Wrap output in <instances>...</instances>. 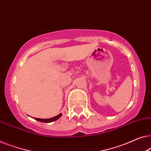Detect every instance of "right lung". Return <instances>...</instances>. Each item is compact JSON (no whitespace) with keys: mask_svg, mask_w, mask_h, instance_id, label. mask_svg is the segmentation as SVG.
<instances>
[{"mask_svg":"<svg viewBox=\"0 0 151 151\" xmlns=\"http://www.w3.org/2000/svg\"><path fill=\"white\" fill-rule=\"evenodd\" d=\"M62 116V114H59L56 116H54L53 118H51V119H37V118H34L35 119L37 120V121H38L39 122H42V123H51V122H54L56 121V120H58L59 118Z\"/></svg>","mask_w":151,"mask_h":151,"instance_id":"obj_1","label":"right lung"}]
</instances>
